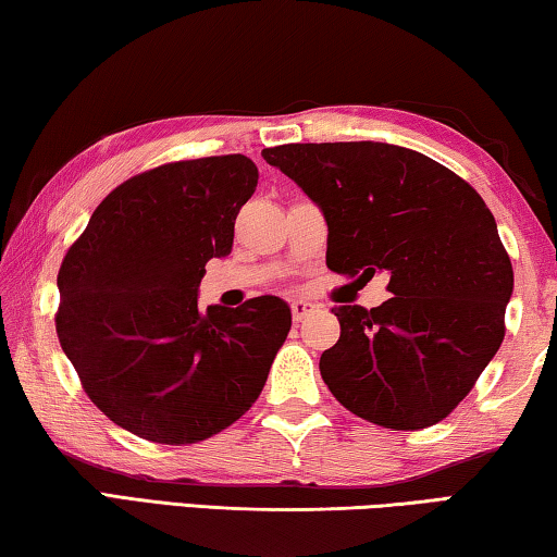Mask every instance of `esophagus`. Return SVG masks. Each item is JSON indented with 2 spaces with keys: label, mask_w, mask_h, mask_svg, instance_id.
<instances>
[{
  "label": "esophagus",
  "mask_w": 557,
  "mask_h": 557,
  "mask_svg": "<svg viewBox=\"0 0 557 557\" xmlns=\"http://www.w3.org/2000/svg\"><path fill=\"white\" fill-rule=\"evenodd\" d=\"M289 309H292V319H295V322H301V319L314 312L317 305H312V301H307V299H295Z\"/></svg>",
  "instance_id": "obj_1"
}]
</instances>
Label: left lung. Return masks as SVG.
<instances>
[{
	"label": "left lung",
	"instance_id": "8db88e82",
	"mask_svg": "<svg viewBox=\"0 0 557 557\" xmlns=\"http://www.w3.org/2000/svg\"><path fill=\"white\" fill-rule=\"evenodd\" d=\"M262 159L324 211L329 270L391 277L381 307L332 309L342 336L319 358L329 391L373 425H437L506 334L513 268L484 199L435 159L383 143L280 145Z\"/></svg>",
	"mask_w": 557,
	"mask_h": 557
}]
</instances>
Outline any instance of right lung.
Returning a JSON list of instances; mask_svg holds the SVG:
<instances>
[{"mask_svg": "<svg viewBox=\"0 0 557 557\" xmlns=\"http://www.w3.org/2000/svg\"><path fill=\"white\" fill-rule=\"evenodd\" d=\"M245 154L169 162L122 182L59 270L55 334L100 412L157 445H194L252 408L292 314L265 295L196 301L206 262L228 256L256 194Z\"/></svg>", "mask_w": 557, "mask_h": 557, "instance_id": "right-lung-1", "label": "right lung"}]
</instances>
